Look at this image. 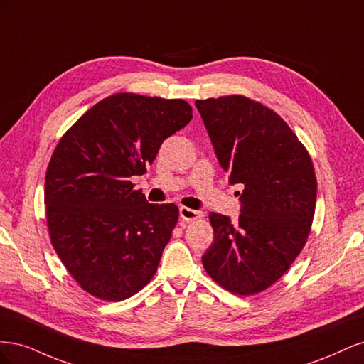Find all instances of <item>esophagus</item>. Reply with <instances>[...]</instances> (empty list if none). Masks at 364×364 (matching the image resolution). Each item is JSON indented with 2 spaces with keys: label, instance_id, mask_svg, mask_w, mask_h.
Segmentation results:
<instances>
[{
  "label": "esophagus",
  "instance_id": "34e87169",
  "mask_svg": "<svg viewBox=\"0 0 364 364\" xmlns=\"http://www.w3.org/2000/svg\"><path fill=\"white\" fill-rule=\"evenodd\" d=\"M179 215L182 220H186V222H191V220H197L203 217L202 211H196V209H190L186 206H181L179 208Z\"/></svg>",
  "mask_w": 364,
  "mask_h": 364
}]
</instances>
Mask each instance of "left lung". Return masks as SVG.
Segmentation results:
<instances>
[{
    "label": "left lung",
    "instance_id": "8db88e82",
    "mask_svg": "<svg viewBox=\"0 0 364 364\" xmlns=\"http://www.w3.org/2000/svg\"><path fill=\"white\" fill-rule=\"evenodd\" d=\"M196 107L229 183L243 186L237 222L209 214L214 241L203 267L230 293L255 294L289 270L310 234L313 162L287 123L261 103L228 95L196 100Z\"/></svg>",
    "mask_w": 364,
    "mask_h": 364
}]
</instances>
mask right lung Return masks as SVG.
Segmentation results:
<instances>
[{
    "instance_id": "right-lung-1",
    "label": "right lung",
    "mask_w": 364,
    "mask_h": 364,
    "mask_svg": "<svg viewBox=\"0 0 364 364\" xmlns=\"http://www.w3.org/2000/svg\"><path fill=\"white\" fill-rule=\"evenodd\" d=\"M193 118L185 100L115 94L62 136L46 176L51 245L71 277L103 301H123L156 273L178 223L174 203L134 190L159 147Z\"/></svg>"
}]
</instances>
